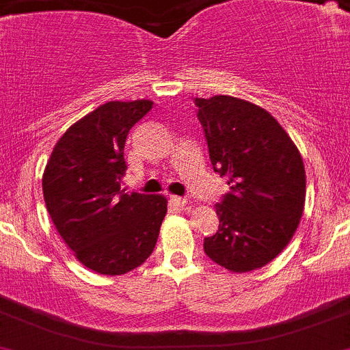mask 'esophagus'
Instances as JSON below:
<instances>
[{
	"instance_id": "obj_1",
	"label": "esophagus",
	"mask_w": 350,
	"mask_h": 350,
	"mask_svg": "<svg viewBox=\"0 0 350 350\" xmlns=\"http://www.w3.org/2000/svg\"><path fill=\"white\" fill-rule=\"evenodd\" d=\"M171 202L174 205H178V207H185V205L188 204V198H186V197H176V195H174V197H171Z\"/></svg>"
}]
</instances>
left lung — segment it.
Returning a JSON list of instances; mask_svg holds the SVG:
<instances>
[{
	"label": "left lung",
	"instance_id": "left-lung-1",
	"mask_svg": "<svg viewBox=\"0 0 350 350\" xmlns=\"http://www.w3.org/2000/svg\"><path fill=\"white\" fill-rule=\"evenodd\" d=\"M214 171L230 193L215 205L219 230L204 250L231 273L269 264L292 240L306 204V169L299 148L262 107L217 94L195 98Z\"/></svg>",
	"mask_w": 350,
	"mask_h": 350
}]
</instances>
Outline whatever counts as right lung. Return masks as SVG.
I'll return each mask as SVG.
<instances>
[{"mask_svg": "<svg viewBox=\"0 0 350 350\" xmlns=\"http://www.w3.org/2000/svg\"><path fill=\"white\" fill-rule=\"evenodd\" d=\"M153 101H107L72 124L42 174L48 214L76 259L107 276L126 274L153 252L167 214L162 195L126 193L127 133Z\"/></svg>", "mask_w": 350, "mask_h": 350, "instance_id": "1", "label": "right lung"}]
</instances>
